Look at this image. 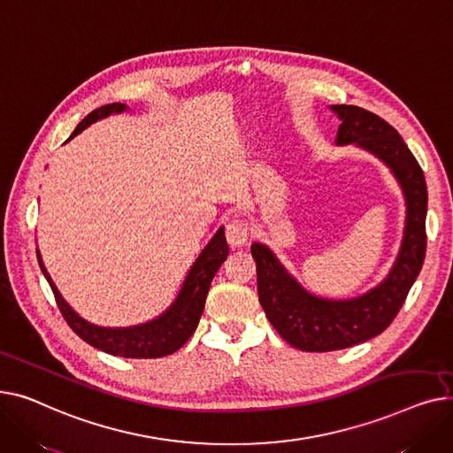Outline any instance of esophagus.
I'll list each match as a JSON object with an SVG mask.
<instances>
[{
  "instance_id": "34e87169",
  "label": "esophagus",
  "mask_w": 453,
  "mask_h": 453,
  "mask_svg": "<svg viewBox=\"0 0 453 453\" xmlns=\"http://www.w3.org/2000/svg\"><path fill=\"white\" fill-rule=\"evenodd\" d=\"M225 235H226V242L232 249L235 247H245L249 242V225L243 219H232L226 228H225Z\"/></svg>"
}]
</instances>
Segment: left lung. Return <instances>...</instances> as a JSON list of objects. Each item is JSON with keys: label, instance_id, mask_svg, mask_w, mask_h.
I'll return each mask as SVG.
<instances>
[{"label": "left lung", "instance_id": "8db88e82", "mask_svg": "<svg viewBox=\"0 0 453 453\" xmlns=\"http://www.w3.org/2000/svg\"><path fill=\"white\" fill-rule=\"evenodd\" d=\"M342 124L336 144H358L391 168L401 182L408 218L404 242L389 276L367 295L331 302L311 296L292 280L273 252L252 245L259 303L273 327L292 348L302 351H336L380 334L401 311L426 256L428 190L417 158L398 131L379 115L358 105H331Z\"/></svg>", "mask_w": 453, "mask_h": 453}]
</instances>
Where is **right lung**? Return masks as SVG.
I'll list each match as a JSON object with an SVG mask.
<instances>
[{"instance_id": "right-lung-1", "label": "right lung", "mask_w": 453, "mask_h": 453, "mask_svg": "<svg viewBox=\"0 0 453 453\" xmlns=\"http://www.w3.org/2000/svg\"><path fill=\"white\" fill-rule=\"evenodd\" d=\"M126 105L117 104H105L102 108L91 111L82 122L76 126L73 131V139L78 135L80 131L86 129L89 124H93L98 119L108 117L111 113L124 111ZM40 269L43 276L47 278L52 295H55L57 305L64 316L67 326L88 342L93 348L113 355V357H124V358H158L166 357L180 349L182 345L190 340V336L196 333L197 324L201 320V314L204 309L206 295L211 280H214L216 273L219 271L221 263L228 256V245L225 239L223 228L218 230V234L211 237V242L204 247V250L199 254L194 267L190 269L188 276L184 280V285L180 288V295L177 296L175 303L163 314L158 316L157 320L135 327H126V329H105L96 327L82 320L60 296L57 287L52 285L45 267L42 265L40 252L36 250Z\"/></svg>"}]
</instances>
